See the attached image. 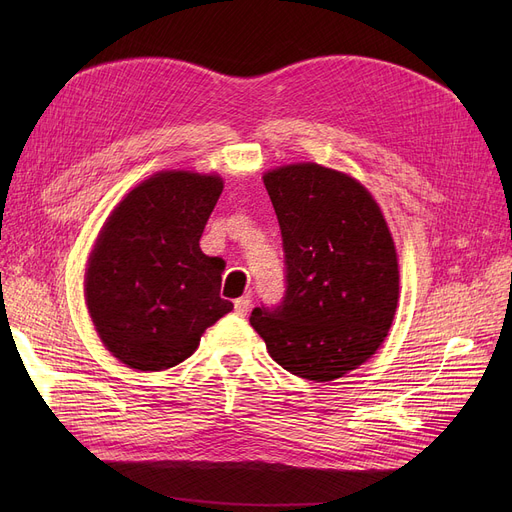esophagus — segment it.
Wrapping results in <instances>:
<instances>
[{
    "label": "esophagus",
    "instance_id": "esophagus-1",
    "mask_svg": "<svg viewBox=\"0 0 512 512\" xmlns=\"http://www.w3.org/2000/svg\"><path fill=\"white\" fill-rule=\"evenodd\" d=\"M249 309H251V299L249 297H240V299L234 301V313L236 315H240V317L247 315Z\"/></svg>",
    "mask_w": 512,
    "mask_h": 512
}]
</instances>
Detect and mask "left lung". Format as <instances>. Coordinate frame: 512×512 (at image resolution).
Instances as JSON below:
<instances>
[{"label":"left lung","instance_id":"8db88e82","mask_svg":"<svg viewBox=\"0 0 512 512\" xmlns=\"http://www.w3.org/2000/svg\"><path fill=\"white\" fill-rule=\"evenodd\" d=\"M278 215L286 290L255 307L251 326L272 359L313 382H332L378 351L398 305L392 234L367 188L319 164L263 176Z\"/></svg>","mask_w":512,"mask_h":512}]
</instances>
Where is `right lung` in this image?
Listing matches in <instances>:
<instances>
[{
  "label": "right lung",
  "instance_id": "1",
  "mask_svg": "<svg viewBox=\"0 0 512 512\" xmlns=\"http://www.w3.org/2000/svg\"><path fill=\"white\" fill-rule=\"evenodd\" d=\"M222 188L218 174L157 172L103 224L87 263L85 299L101 342L124 365L170 369L232 311L220 297L224 261L199 247Z\"/></svg>",
  "mask_w": 512,
  "mask_h": 512
}]
</instances>
